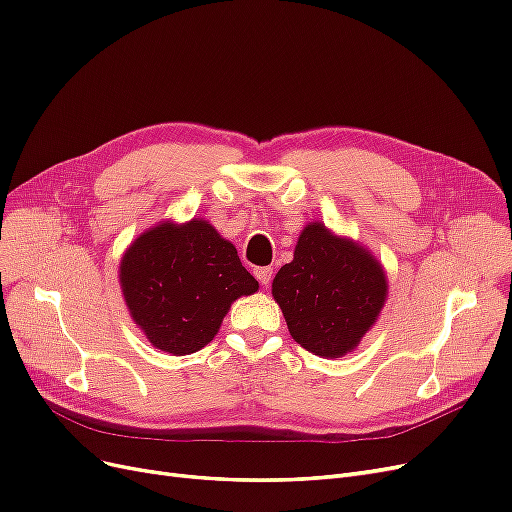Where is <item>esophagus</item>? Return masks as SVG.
<instances>
[{
    "label": "esophagus",
    "instance_id": "1",
    "mask_svg": "<svg viewBox=\"0 0 512 512\" xmlns=\"http://www.w3.org/2000/svg\"><path fill=\"white\" fill-rule=\"evenodd\" d=\"M272 268H257L255 270V276H257V280L261 282V285L263 287H268L270 285V282H272Z\"/></svg>",
    "mask_w": 512,
    "mask_h": 512
}]
</instances>
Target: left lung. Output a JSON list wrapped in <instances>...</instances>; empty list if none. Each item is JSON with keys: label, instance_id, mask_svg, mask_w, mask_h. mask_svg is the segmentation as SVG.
I'll return each instance as SVG.
<instances>
[{"label": "left lung", "instance_id": "left-lung-1", "mask_svg": "<svg viewBox=\"0 0 512 512\" xmlns=\"http://www.w3.org/2000/svg\"><path fill=\"white\" fill-rule=\"evenodd\" d=\"M272 295L301 348L339 358L377 323L388 280L367 246L312 221L297 238L293 261L278 270Z\"/></svg>", "mask_w": 512, "mask_h": 512}]
</instances>
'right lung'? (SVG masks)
<instances>
[{
	"label": "right lung",
	"mask_w": 512,
	"mask_h": 512,
	"mask_svg": "<svg viewBox=\"0 0 512 512\" xmlns=\"http://www.w3.org/2000/svg\"><path fill=\"white\" fill-rule=\"evenodd\" d=\"M126 308L147 342L173 356L213 342L234 301L259 282L236 246L204 219L160 221L130 242L120 261Z\"/></svg>",
	"instance_id": "add662e5"
}]
</instances>
